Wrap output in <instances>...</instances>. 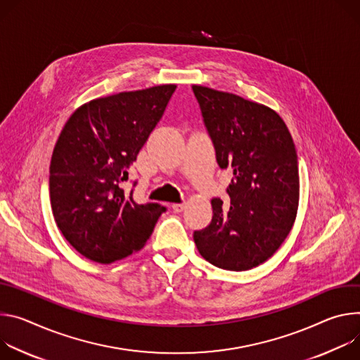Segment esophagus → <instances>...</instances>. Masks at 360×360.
I'll use <instances>...</instances> for the list:
<instances>
[{"label": "esophagus", "instance_id": "34e87169", "mask_svg": "<svg viewBox=\"0 0 360 360\" xmlns=\"http://www.w3.org/2000/svg\"><path fill=\"white\" fill-rule=\"evenodd\" d=\"M184 207H186V203H184V202H180V203H174V205L172 206V209H173L176 213H181V212L184 210Z\"/></svg>", "mask_w": 360, "mask_h": 360}]
</instances>
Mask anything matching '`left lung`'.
Segmentation results:
<instances>
[{
    "instance_id": "obj_1",
    "label": "left lung",
    "mask_w": 360,
    "mask_h": 360,
    "mask_svg": "<svg viewBox=\"0 0 360 360\" xmlns=\"http://www.w3.org/2000/svg\"><path fill=\"white\" fill-rule=\"evenodd\" d=\"M220 169L233 179L229 200L212 198L213 219L193 233L212 264L242 271L281 248L299 206V165L293 139L271 108L236 94L193 86Z\"/></svg>"
}]
</instances>
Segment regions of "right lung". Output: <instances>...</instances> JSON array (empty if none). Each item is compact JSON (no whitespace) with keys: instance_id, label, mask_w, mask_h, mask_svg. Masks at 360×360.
Returning a JSON list of instances; mask_svg holds the SVG:
<instances>
[{"instance_id":"right-lung-1","label":"right lung","mask_w":360,"mask_h":360,"mask_svg":"<svg viewBox=\"0 0 360 360\" xmlns=\"http://www.w3.org/2000/svg\"><path fill=\"white\" fill-rule=\"evenodd\" d=\"M174 91L166 84L97 98L65 123L50 165L51 209L65 240L84 257L108 264L130 256L167 210L139 205L134 188L124 186Z\"/></svg>"}]
</instances>
